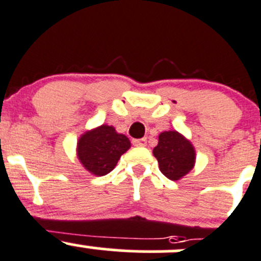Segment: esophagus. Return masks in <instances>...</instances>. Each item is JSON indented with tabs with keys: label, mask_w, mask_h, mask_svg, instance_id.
Listing matches in <instances>:
<instances>
[{
	"label": "esophagus",
	"mask_w": 261,
	"mask_h": 261,
	"mask_svg": "<svg viewBox=\"0 0 261 261\" xmlns=\"http://www.w3.org/2000/svg\"><path fill=\"white\" fill-rule=\"evenodd\" d=\"M133 144L135 146H145L146 145V139L143 138V139H135V140L133 141Z\"/></svg>",
	"instance_id": "obj_1"
}]
</instances>
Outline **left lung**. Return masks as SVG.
<instances>
[{
    "instance_id": "left-lung-1",
    "label": "left lung",
    "mask_w": 261,
    "mask_h": 261,
    "mask_svg": "<svg viewBox=\"0 0 261 261\" xmlns=\"http://www.w3.org/2000/svg\"><path fill=\"white\" fill-rule=\"evenodd\" d=\"M153 154L162 173L172 181H177L191 171L195 163L194 146L177 131L162 133Z\"/></svg>"
}]
</instances>
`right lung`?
Returning <instances> with one entry per match:
<instances>
[{
	"mask_svg": "<svg viewBox=\"0 0 261 261\" xmlns=\"http://www.w3.org/2000/svg\"><path fill=\"white\" fill-rule=\"evenodd\" d=\"M130 148V140L116 133L112 126L102 125L88 131L77 143V156L83 166L95 176L110 173L120 156Z\"/></svg>",
	"mask_w": 261,
	"mask_h": 261,
	"instance_id": "1",
	"label": "right lung"
}]
</instances>
